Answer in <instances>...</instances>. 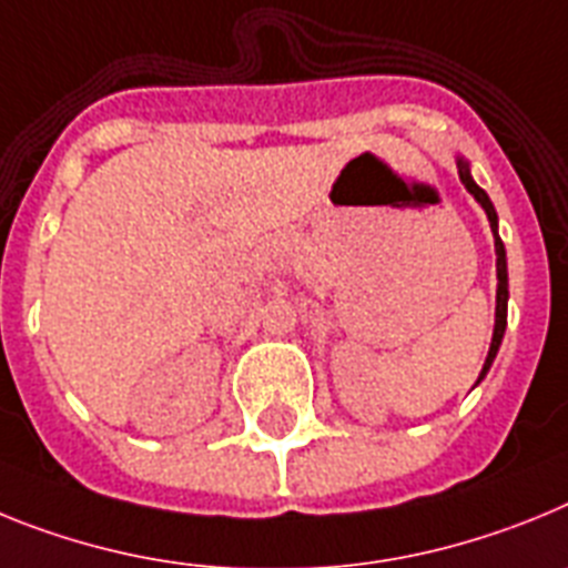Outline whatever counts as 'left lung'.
Masks as SVG:
<instances>
[{
  "mask_svg": "<svg viewBox=\"0 0 568 568\" xmlns=\"http://www.w3.org/2000/svg\"><path fill=\"white\" fill-rule=\"evenodd\" d=\"M457 174H460V182L466 185V191L471 196H475L477 202L483 205V211H486V216H489V225H491V234H495V254H497V308H495V334H491V345H489V357H486V363H483V372L480 377H477V383H480L486 374H489L491 363H495L497 357V348H500L503 343V334H506V308H509V271H506V248H503V240L500 234H497V211L495 205H491L489 194L477 185L475 180H471V171H468V162L463 160V156H457Z\"/></svg>",
  "mask_w": 568,
  "mask_h": 568,
  "instance_id": "left-lung-1",
  "label": "left lung"
}]
</instances>
